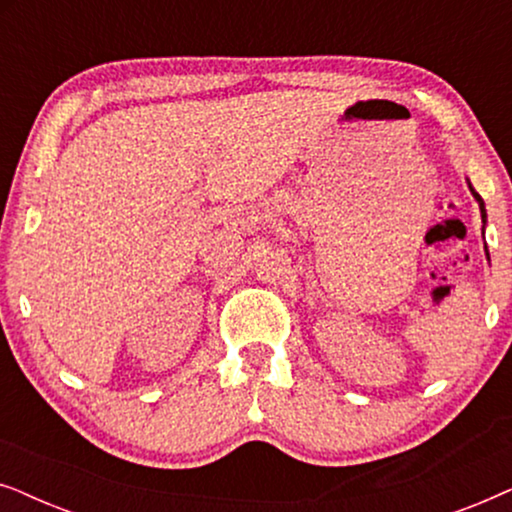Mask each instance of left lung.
<instances>
[{"mask_svg": "<svg viewBox=\"0 0 512 512\" xmlns=\"http://www.w3.org/2000/svg\"><path fill=\"white\" fill-rule=\"evenodd\" d=\"M466 184H468V188H471V193H473V198H475V202H478V207H480V216H482V226H487V209H485V200L480 198L478 195V191H475V188L471 186V181L466 179ZM482 233H485V230H482ZM485 251H487V244H485ZM487 261H489V251H487Z\"/></svg>", "mask_w": 512, "mask_h": 512, "instance_id": "obj_1", "label": "left lung"}]
</instances>
